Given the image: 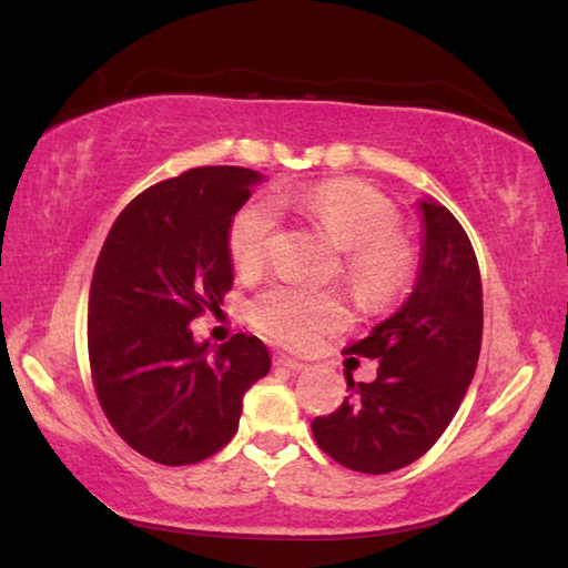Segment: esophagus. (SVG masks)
Here are the masks:
<instances>
[{"label":"esophagus","instance_id":"obj_1","mask_svg":"<svg viewBox=\"0 0 568 568\" xmlns=\"http://www.w3.org/2000/svg\"><path fill=\"white\" fill-rule=\"evenodd\" d=\"M273 363L277 365V368H285V371H303L305 368V363L295 361V358H291V355H285V353H275L273 355Z\"/></svg>","mask_w":568,"mask_h":568}]
</instances>
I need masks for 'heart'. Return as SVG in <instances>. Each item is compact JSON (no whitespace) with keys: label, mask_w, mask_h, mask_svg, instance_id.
<instances>
[{"label":"heart","mask_w":568,"mask_h":568,"mask_svg":"<svg viewBox=\"0 0 568 568\" xmlns=\"http://www.w3.org/2000/svg\"><path fill=\"white\" fill-rule=\"evenodd\" d=\"M281 210L307 217L341 250H348L345 273L365 297L383 301L408 281V250L390 237L398 225L396 210L376 190L351 180L287 185L273 197H255L240 207L227 230L230 261L237 273L255 275L265 265ZM247 315L263 335L291 348H307L348 323V307L338 295L295 283L265 287L250 301Z\"/></svg>","instance_id":"1"}]
</instances>
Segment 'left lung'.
Returning <instances> with one entry per match:
<instances>
[{
    "label": "left lung",
    "instance_id": "obj_1",
    "mask_svg": "<svg viewBox=\"0 0 568 568\" xmlns=\"http://www.w3.org/2000/svg\"><path fill=\"white\" fill-rule=\"evenodd\" d=\"M420 261L406 301L348 353L378 361L343 406L313 420V438L341 466L390 474L436 444L476 373L484 331L480 273L466 230L434 197L418 200Z\"/></svg>",
    "mask_w": 568,
    "mask_h": 568
}]
</instances>
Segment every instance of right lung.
Instances as JSON below:
<instances>
[{"mask_svg": "<svg viewBox=\"0 0 568 568\" xmlns=\"http://www.w3.org/2000/svg\"><path fill=\"white\" fill-rule=\"evenodd\" d=\"M263 180L225 165L158 182L114 220L94 265V388L122 440L155 464H197L227 446L243 396L271 371V353L255 335L210 345L190 331L233 285L227 230Z\"/></svg>", "mask_w": 568, "mask_h": 568, "instance_id": "add662e5", "label": "right lung"}]
</instances>
